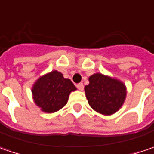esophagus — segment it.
<instances>
[{"instance_id":"esophagus-1","label":"esophagus","mask_w":154,"mask_h":154,"mask_svg":"<svg viewBox=\"0 0 154 154\" xmlns=\"http://www.w3.org/2000/svg\"><path fill=\"white\" fill-rule=\"evenodd\" d=\"M77 88L79 90H84V84H82V83H80V84H77Z\"/></svg>"}]
</instances>
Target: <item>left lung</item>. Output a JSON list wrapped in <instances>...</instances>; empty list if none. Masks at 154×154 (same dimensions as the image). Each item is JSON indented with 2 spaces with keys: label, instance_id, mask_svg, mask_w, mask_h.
<instances>
[{
  "label": "left lung",
  "instance_id": "obj_1",
  "mask_svg": "<svg viewBox=\"0 0 154 154\" xmlns=\"http://www.w3.org/2000/svg\"><path fill=\"white\" fill-rule=\"evenodd\" d=\"M89 82L84 90L88 103L94 110L110 116L121 109L127 96L126 86L122 82L101 73L90 76Z\"/></svg>",
  "mask_w": 154,
  "mask_h": 154
}]
</instances>
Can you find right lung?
Segmentation results:
<instances>
[{
  "label": "right lung",
  "instance_id": "add662e5",
  "mask_svg": "<svg viewBox=\"0 0 154 154\" xmlns=\"http://www.w3.org/2000/svg\"><path fill=\"white\" fill-rule=\"evenodd\" d=\"M77 90L69 78L61 72L52 70L40 77L32 88L35 104L45 113H54L61 109L68 102L70 92Z\"/></svg>",
  "mask_w": 154,
  "mask_h": 154
}]
</instances>
